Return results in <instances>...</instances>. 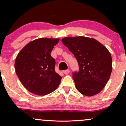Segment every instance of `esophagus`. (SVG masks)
<instances>
[{"label": "esophagus", "instance_id": "1", "mask_svg": "<svg viewBox=\"0 0 126 126\" xmlns=\"http://www.w3.org/2000/svg\"><path fill=\"white\" fill-rule=\"evenodd\" d=\"M63 73H64V74H65V75H67L68 73H69V70H63Z\"/></svg>", "mask_w": 126, "mask_h": 126}]
</instances>
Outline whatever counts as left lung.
<instances>
[{
	"label": "left lung",
	"mask_w": 126,
	"mask_h": 126,
	"mask_svg": "<svg viewBox=\"0 0 126 126\" xmlns=\"http://www.w3.org/2000/svg\"><path fill=\"white\" fill-rule=\"evenodd\" d=\"M62 41L78 62L79 72L73 73L77 90L85 96L98 94L112 72V58L108 49L95 39L83 36L65 37Z\"/></svg>",
	"instance_id": "obj_1"
}]
</instances>
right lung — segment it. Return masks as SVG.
I'll use <instances>...</instances> for the list:
<instances>
[{"mask_svg":"<svg viewBox=\"0 0 126 126\" xmlns=\"http://www.w3.org/2000/svg\"><path fill=\"white\" fill-rule=\"evenodd\" d=\"M59 38H40L27 44L20 51L15 69L20 81L28 91L46 95L57 89L62 77L55 72L54 59L51 52Z\"/></svg>","mask_w":126,"mask_h":126,"instance_id":"1","label":"right lung"}]
</instances>
